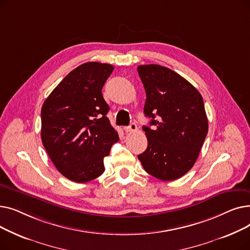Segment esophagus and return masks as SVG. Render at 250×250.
Returning <instances> with one entry per match:
<instances>
[{
    "instance_id": "obj_1",
    "label": "esophagus",
    "mask_w": 250,
    "mask_h": 250,
    "mask_svg": "<svg viewBox=\"0 0 250 250\" xmlns=\"http://www.w3.org/2000/svg\"><path fill=\"white\" fill-rule=\"evenodd\" d=\"M124 129H125V133H134V132H137V130H138V126L135 123H132L128 126H125Z\"/></svg>"
}]
</instances>
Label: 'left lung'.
<instances>
[{
	"instance_id": "left-lung-1",
	"label": "left lung",
	"mask_w": 250,
	"mask_h": 250,
	"mask_svg": "<svg viewBox=\"0 0 250 250\" xmlns=\"http://www.w3.org/2000/svg\"><path fill=\"white\" fill-rule=\"evenodd\" d=\"M138 73L146 91L144 125L148 147L138 155L146 172L164 181L188 172L208 134L202 95L185 78L159 64H142Z\"/></svg>"
}]
</instances>
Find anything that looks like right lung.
<instances>
[{"label": "right lung", "mask_w": 250, "mask_h": 250, "mask_svg": "<svg viewBox=\"0 0 250 250\" xmlns=\"http://www.w3.org/2000/svg\"><path fill=\"white\" fill-rule=\"evenodd\" d=\"M113 65L89 62L79 65L52 90L42 108V141L59 171L83 183L104 172L103 159L117 132L106 116L102 87Z\"/></svg>", "instance_id": "right-lung-1"}]
</instances>
